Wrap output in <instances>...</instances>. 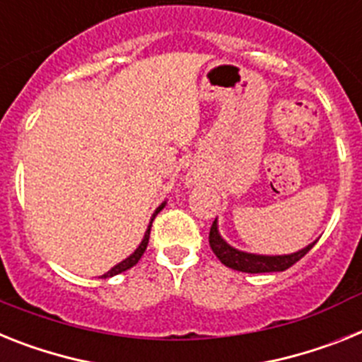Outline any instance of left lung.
I'll return each instance as SVG.
<instances>
[{
	"instance_id": "obj_1",
	"label": "left lung",
	"mask_w": 362,
	"mask_h": 362,
	"mask_svg": "<svg viewBox=\"0 0 362 362\" xmlns=\"http://www.w3.org/2000/svg\"><path fill=\"white\" fill-rule=\"evenodd\" d=\"M315 243H309L308 247L302 248L293 254H284V256H265V254H252V252L239 250V248L228 245L218 232L217 218L211 224L209 230V247L214 250L215 256L223 265L230 267L239 272H248V274H261V272H284L289 267H293L296 261L302 259L313 247Z\"/></svg>"
}]
</instances>
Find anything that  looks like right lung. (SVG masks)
<instances>
[{
    "mask_svg": "<svg viewBox=\"0 0 362 362\" xmlns=\"http://www.w3.org/2000/svg\"><path fill=\"white\" fill-rule=\"evenodd\" d=\"M163 206H165V202H162V204L158 206L156 211H154L153 217H151V223H148L147 232H145L144 239H141V243H139V247L136 248V250L132 252V254H130V256L127 257V259H123V261H121V263H117V265H115V267H112V269L108 270L106 274H103L101 278H112V276H115V274H121V272H124V270H129L130 267H134L136 263H138L139 257L144 256L145 248H147V245H148V235H151V226H153L154 217H156V214H158V211H160V209H163Z\"/></svg>",
    "mask_w": 362,
    "mask_h": 362,
    "instance_id": "right-lung-1",
    "label": "right lung"
}]
</instances>
